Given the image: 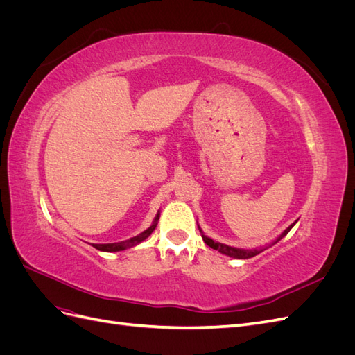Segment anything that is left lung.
I'll list each match as a JSON object with an SVG mask.
<instances>
[{
	"label": "left lung",
	"mask_w": 355,
	"mask_h": 355,
	"mask_svg": "<svg viewBox=\"0 0 355 355\" xmlns=\"http://www.w3.org/2000/svg\"><path fill=\"white\" fill-rule=\"evenodd\" d=\"M293 225H295V223L290 225V227L280 235V237H278V239L275 240V243H278V241H280V240L284 237V235H287V232H288L290 230H292ZM202 240H204V243H206L209 247H211V249L219 250L220 253L227 254V256L235 257V259H249V257H253V256L259 254L261 252L265 250V249H261V250H241V249H234V247H230V245H227V244H222V243L214 241V240L206 237V235H202Z\"/></svg>",
	"instance_id": "8db88e82"
}]
</instances>
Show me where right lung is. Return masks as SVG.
Returning <instances> with one entry per match:
<instances>
[{
    "instance_id": "add662e5",
    "label": "right lung",
    "mask_w": 355,
    "mask_h": 355,
    "mask_svg": "<svg viewBox=\"0 0 355 355\" xmlns=\"http://www.w3.org/2000/svg\"><path fill=\"white\" fill-rule=\"evenodd\" d=\"M158 219H159V213L157 214V218H155V220H154V223L151 225V227H149L146 231L136 235V237H132L130 240H124V241H120V243H108V244H93V247H96V249L102 250V252H120V250H125V249H128V247H133V245H136L139 243H142L146 237H149V235H151L153 231L155 230Z\"/></svg>"
}]
</instances>
